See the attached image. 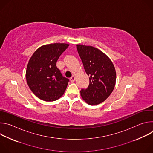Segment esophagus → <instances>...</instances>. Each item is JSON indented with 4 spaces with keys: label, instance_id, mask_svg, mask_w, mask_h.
I'll list each match as a JSON object with an SVG mask.
<instances>
[{
    "label": "esophagus",
    "instance_id": "1",
    "mask_svg": "<svg viewBox=\"0 0 153 153\" xmlns=\"http://www.w3.org/2000/svg\"><path fill=\"white\" fill-rule=\"evenodd\" d=\"M75 80V77L74 76H72V77L70 78V81L71 82V83H73Z\"/></svg>",
    "mask_w": 153,
    "mask_h": 153
}]
</instances>
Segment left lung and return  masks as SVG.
Wrapping results in <instances>:
<instances>
[{"mask_svg": "<svg viewBox=\"0 0 153 153\" xmlns=\"http://www.w3.org/2000/svg\"><path fill=\"white\" fill-rule=\"evenodd\" d=\"M77 49L90 80L88 88L81 90V96L90 105H98L105 101L114 88L116 73L114 65L96 48L77 45Z\"/></svg>", "mask_w": 153, "mask_h": 153, "instance_id": "obj_1", "label": "left lung"}]
</instances>
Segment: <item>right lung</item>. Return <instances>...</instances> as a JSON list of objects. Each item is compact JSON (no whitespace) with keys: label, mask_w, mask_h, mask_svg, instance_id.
<instances>
[{"label":"right lung","mask_w":153,"mask_h":153,"mask_svg":"<svg viewBox=\"0 0 153 153\" xmlns=\"http://www.w3.org/2000/svg\"><path fill=\"white\" fill-rule=\"evenodd\" d=\"M67 43H51L39 48L30 58L26 79L32 92L44 101H55L66 90L69 79L62 76L56 62L68 47Z\"/></svg>","instance_id":"1"}]
</instances>
